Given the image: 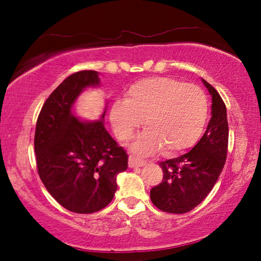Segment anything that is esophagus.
<instances>
[{
	"instance_id": "obj_1",
	"label": "esophagus",
	"mask_w": 261,
	"mask_h": 261,
	"mask_svg": "<svg viewBox=\"0 0 261 261\" xmlns=\"http://www.w3.org/2000/svg\"><path fill=\"white\" fill-rule=\"evenodd\" d=\"M146 165V162L145 160H141V159H138L135 158V156L130 155L129 159H128V166L132 167V169H134V167H141Z\"/></svg>"
}]
</instances>
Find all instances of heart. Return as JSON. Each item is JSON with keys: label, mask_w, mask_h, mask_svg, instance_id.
Listing matches in <instances>:
<instances>
[{"label": "heart", "mask_w": 261, "mask_h": 261, "mask_svg": "<svg viewBox=\"0 0 261 261\" xmlns=\"http://www.w3.org/2000/svg\"><path fill=\"white\" fill-rule=\"evenodd\" d=\"M209 102L202 88L172 77H151L128 89L112 103L110 122L117 139L128 141L141 124L146 129L133 145L139 154L162 149L174 155L197 144L204 133Z\"/></svg>", "instance_id": "obj_1"}]
</instances>
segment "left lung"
<instances>
[{
    "label": "left lung",
    "mask_w": 261,
    "mask_h": 261,
    "mask_svg": "<svg viewBox=\"0 0 261 261\" xmlns=\"http://www.w3.org/2000/svg\"><path fill=\"white\" fill-rule=\"evenodd\" d=\"M203 84L212 95V119L190 152L160 162L163 180L151 190L156 208L170 214L190 212L204 199L219 179L228 151V121L226 105L208 82Z\"/></svg>",
    "instance_id": "obj_1"
}]
</instances>
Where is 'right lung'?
I'll list each match as a JSON object with an SVG mask.
<instances>
[{"instance_id":"1","label":"right lung","mask_w":261,"mask_h":261,"mask_svg":"<svg viewBox=\"0 0 261 261\" xmlns=\"http://www.w3.org/2000/svg\"><path fill=\"white\" fill-rule=\"evenodd\" d=\"M97 71L71 74L48 96L38 116L34 149L40 179L53 198L77 214H92L109 204L116 177L127 170L128 155L101 120L74 116V102L85 88L98 87Z\"/></svg>"}]
</instances>
